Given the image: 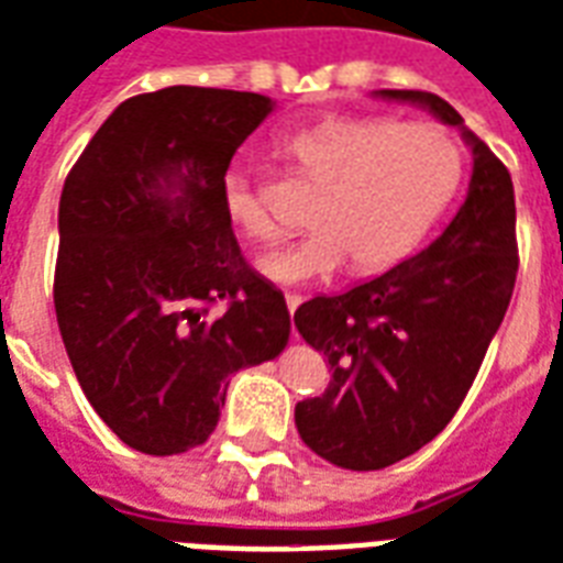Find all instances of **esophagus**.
<instances>
[{"label":"esophagus","mask_w":563,"mask_h":563,"mask_svg":"<svg viewBox=\"0 0 563 563\" xmlns=\"http://www.w3.org/2000/svg\"><path fill=\"white\" fill-rule=\"evenodd\" d=\"M285 302H287V311H290V314H294V311H297V308L302 306V297H297V294H287Z\"/></svg>","instance_id":"1"}]
</instances>
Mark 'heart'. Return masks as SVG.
<instances>
[{
    "label": "heart",
    "instance_id": "b5f03b06",
    "mask_svg": "<svg viewBox=\"0 0 563 563\" xmlns=\"http://www.w3.org/2000/svg\"><path fill=\"white\" fill-rule=\"evenodd\" d=\"M287 156L320 184L311 234L261 261L266 276L299 285L327 278L353 257L374 273L416 246L454 196L463 172L457 139L430 121L327 118L285 139ZM228 219L249 240H278V219L240 172L222 180Z\"/></svg>",
    "mask_w": 563,
    "mask_h": 563
}]
</instances>
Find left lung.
<instances>
[{
    "label": "left lung",
    "instance_id": "obj_1",
    "mask_svg": "<svg viewBox=\"0 0 563 563\" xmlns=\"http://www.w3.org/2000/svg\"><path fill=\"white\" fill-rule=\"evenodd\" d=\"M460 126L475 166L457 217L418 255L341 297L294 314L332 383L297 404V430L317 457L353 472L386 468L439 437L466 400L514 297L517 205L505 163L430 91H379Z\"/></svg>",
    "mask_w": 563,
    "mask_h": 563
}]
</instances>
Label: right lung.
Here are the masks:
<instances>
[{
    "label": "right lung",
    "mask_w": 563,
    "mask_h": 563,
    "mask_svg": "<svg viewBox=\"0 0 563 563\" xmlns=\"http://www.w3.org/2000/svg\"><path fill=\"white\" fill-rule=\"evenodd\" d=\"M269 109L231 88L130 97L62 189L58 332L88 404L142 454L205 445L228 377L290 338L285 297L240 255L222 205L231 156Z\"/></svg>",
    "instance_id": "obj_1"
}]
</instances>
